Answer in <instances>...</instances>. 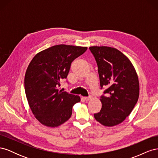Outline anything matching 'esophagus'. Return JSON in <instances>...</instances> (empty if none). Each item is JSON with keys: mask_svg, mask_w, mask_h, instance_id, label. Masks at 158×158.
<instances>
[{"mask_svg": "<svg viewBox=\"0 0 158 158\" xmlns=\"http://www.w3.org/2000/svg\"><path fill=\"white\" fill-rule=\"evenodd\" d=\"M84 99L85 100V101H89V100L92 99V96H89V97H84Z\"/></svg>", "mask_w": 158, "mask_h": 158, "instance_id": "34e87169", "label": "esophagus"}]
</instances>
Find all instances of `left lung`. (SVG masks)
I'll return each instance as SVG.
<instances>
[{
	"label": "left lung",
	"instance_id": "1",
	"mask_svg": "<svg viewBox=\"0 0 158 158\" xmlns=\"http://www.w3.org/2000/svg\"><path fill=\"white\" fill-rule=\"evenodd\" d=\"M98 67L100 85L107 96H102V109L94 114L95 120L106 127H113L125 120L139 97L140 85L131 60L118 49L107 46H92Z\"/></svg>",
	"mask_w": 158,
	"mask_h": 158
}]
</instances>
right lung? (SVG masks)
I'll use <instances>...</instances> for the list:
<instances>
[{
  "mask_svg": "<svg viewBox=\"0 0 158 158\" xmlns=\"http://www.w3.org/2000/svg\"><path fill=\"white\" fill-rule=\"evenodd\" d=\"M87 47L56 45L35 55L27 66L24 87L32 113L43 125L55 128L70 118L73 107L80 102L78 95L59 89L66 78L72 62Z\"/></svg>",
  "mask_w": 158,
  "mask_h": 158,
  "instance_id": "1",
  "label": "right lung"
}]
</instances>
